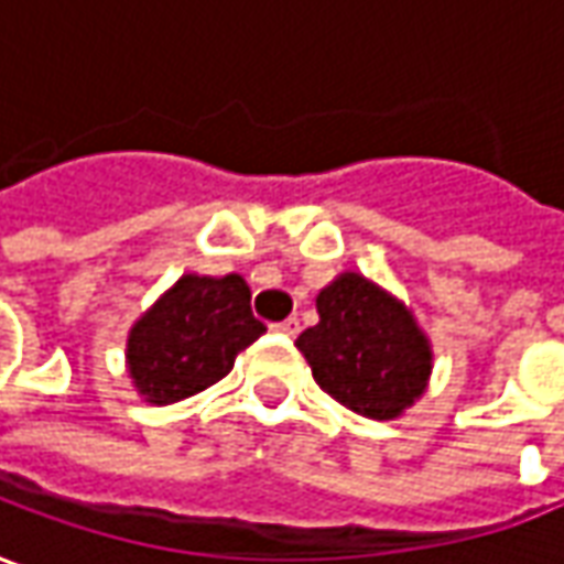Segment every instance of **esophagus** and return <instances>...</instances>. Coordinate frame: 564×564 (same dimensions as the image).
I'll list each match as a JSON object with an SVG mask.
<instances>
[{"mask_svg":"<svg viewBox=\"0 0 564 564\" xmlns=\"http://www.w3.org/2000/svg\"><path fill=\"white\" fill-rule=\"evenodd\" d=\"M273 332H279V335H289V338H294V335L301 332V323H297L294 316H289V319H282V323H275Z\"/></svg>","mask_w":564,"mask_h":564,"instance_id":"1","label":"esophagus"}]
</instances>
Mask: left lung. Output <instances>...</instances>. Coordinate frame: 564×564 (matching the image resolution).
Segmentation results:
<instances>
[{
	"instance_id": "1",
	"label": "left lung",
	"mask_w": 564,
	"mask_h": 564,
	"mask_svg": "<svg viewBox=\"0 0 564 564\" xmlns=\"http://www.w3.org/2000/svg\"><path fill=\"white\" fill-rule=\"evenodd\" d=\"M319 323L297 347L316 384L369 419H394L425 391L432 350L413 316L379 285L344 273L316 297Z\"/></svg>"
}]
</instances>
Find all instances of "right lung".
Returning <instances> with one entry per match:
<instances>
[{
    "label": "right lung",
    "instance_id": "obj_1",
    "mask_svg": "<svg viewBox=\"0 0 564 564\" xmlns=\"http://www.w3.org/2000/svg\"><path fill=\"white\" fill-rule=\"evenodd\" d=\"M263 332L241 275H183L132 326L130 379L151 403L183 400L220 381Z\"/></svg>",
    "mask_w": 564,
    "mask_h": 564
}]
</instances>
